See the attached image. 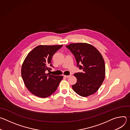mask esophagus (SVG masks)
<instances>
[{
  "mask_svg": "<svg viewBox=\"0 0 130 130\" xmlns=\"http://www.w3.org/2000/svg\"><path fill=\"white\" fill-rule=\"evenodd\" d=\"M70 76H71V75H69V76H66V75H64V77H65V78H69V77H70Z\"/></svg>",
  "mask_w": 130,
  "mask_h": 130,
  "instance_id": "1",
  "label": "esophagus"
}]
</instances>
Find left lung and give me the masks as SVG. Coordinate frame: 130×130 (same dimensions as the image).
Wrapping results in <instances>:
<instances>
[{
	"mask_svg": "<svg viewBox=\"0 0 130 130\" xmlns=\"http://www.w3.org/2000/svg\"><path fill=\"white\" fill-rule=\"evenodd\" d=\"M66 47L75 56L82 72L74 74L77 81L72 88L77 94L87 97L94 94L102 84L105 75L104 59L93 46L84 43H73Z\"/></svg>",
	"mask_w": 130,
	"mask_h": 130,
	"instance_id": "1",
	"label": "left lung"
}]
</instances>
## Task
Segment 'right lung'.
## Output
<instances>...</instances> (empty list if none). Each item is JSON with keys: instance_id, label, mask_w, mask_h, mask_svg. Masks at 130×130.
<instances>
[{"instance_id": "add662e5", "label": "right lung", "mask_w": 130, "mask_h": 130, "mask_svg": "<svg viewBox=\"0 0 130 130\" xmlns=\"http://www.w3.org/2000/svg\"><path fill=\"white\" fill-rule=\"evenodd\" d=\"M63 45H39L31 51L22 66V77L28 89L34 95L46 98L57 90L62 76L46 73L52 66L53 54ZM53 67V66H52Z\"/></svg>"}]
</instances>
